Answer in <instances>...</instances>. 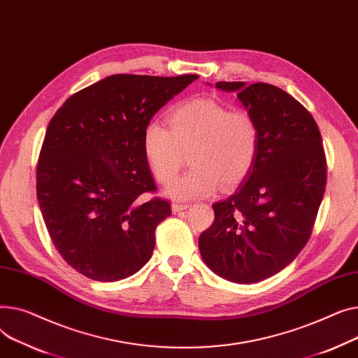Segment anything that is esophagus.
<instances>
[{"label":"esophagus","mask_w":358,"mask_h":358,"mask_svg":"<svg viewBox=\"0 0 358 358\" xmlns=\"http://www.w3.org/2000/svg\"><path fill=\"white\" fill-rule=\"evenodd\" d=\"M187 206H189L187 203H179V202H176V203H173V205H172V211H173L175 214H178V213L185 211V209H186Z\"/></svg>","instance_id":"obj_1"}]
</instances>
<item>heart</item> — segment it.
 Wrapping results in <instances>:
<instances>
[{
  "label": "heart",
  "mask_w": 358,
  "mask_h": 358,
  "mask_svg": "<svg viewBox=\"0 0 358 358\" xmlns=\"http://www.w3.org/2000/svg\"><path fill=\"white\" fill-rule=\"evenodd\" d=\"M259 125L248 111H229L225 105L195 98L171 113V130L157 121L145 125L143 152L156 180L169 185L191 153L194 166L166 191L173 199H192L213 194L222 183L240 185L251 172L259 153Z\"/></svg>",
  "instance_id": "heart-1"
}]
</instances>
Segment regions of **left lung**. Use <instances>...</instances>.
I'll use <instances>...</instances> for the list:
<instances>
[{"instance_id": "obj_1", "label": "left lung", "mask_w": 358, "mask_h": 358, "mask_svg": "<svg viewBox=\"0 0 358 358\" xmlns=\"http://www.w3.org/2000/svg\"><path fill=\"white\" fill-rule=\"evenodd\" d=\"M259 125L253 169L234 195L213 205L214 224L199 236L206 266L236 283H256L283 270L306 245L327 185L317 122L283 90L257 82H217Z\"/></svg>"}]
</instances>
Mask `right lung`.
Wrapping results in <instances>:
<instances>
[{
  "label": "right lung",
  "mask_w": 358,
  "mask_h": 358,
  "mask_svg": "<svg viewBox=\"0 0 358 358\" xmlns=\"http://www.w3.org/2000/svg\"><path fill=\"white\" fill-rule=\"evenodd\" d=\"M198 75H111L69 96L50 120L36 191L49 236L71 267L98 282L138 271L172 214L143 152L153 115Z\"/></svg>",
  "instance_id": "right-lung-1"
}]
</instances>
